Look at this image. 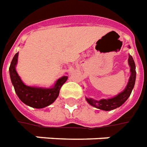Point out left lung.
I'll use <instances>...</instances> for the list:
<instances>
[{
    "label": "left lung",
    "instance_id": "obj_1",
    "mask_svg": "<svg viewBox=\"0 0 147 147\" xmlns=\"http://www.w3.org/2000/svg\"><path fill=\"white\" fill-rule=\"evenodd\" d=\"M129 48H130L129 46ZM128 63L130 67V73L131 74H130V77L129 79V82L127 83V86L125 88V90L120 93H118V95L109 99H101L100 100H96L90 98H90L86 97V100L88 102V104L96 108L108 111H111V110L119 107L128 100L129 96L131 95V91L134 88L135 82H136V76L134 60L130 54L129 55Z\"/></svg>",
    "mask_w": 147,
    "mask_h": 147
}]
</instances>
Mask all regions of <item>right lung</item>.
Here are the masks:
<instances>
[{
    "label": "right lung",
    "mask_w": 147,
    "mask_h": 147,
    "mask_svg": "<svg viewBox=\"0 0 147 147\" xmlns=\"http://www.w3.org/2000/svg\"><path fill=\"white\" fill-rule=\"evenodd\" d=\"M18 57V52L15 54L11 62L9 74L18 98L24 104L33 108H43L53 104L59 95L60 89L67 81L68 76H64L59 78L50 88L27 86L22 82L16 71Z\"/></svg>",
    "instance_id": "right-lung-1"
}]
</instances>
